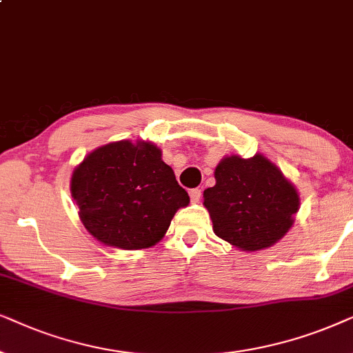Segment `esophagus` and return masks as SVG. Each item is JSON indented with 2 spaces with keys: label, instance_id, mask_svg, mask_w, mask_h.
Masks as SVG:
<instances>
[{
  "label": "esophagus",
  "instance_id": "obj_1",
  "mask_svg": "<svg viewBox=\"0 0 353 353\" xmlns=\"http://www.w3.org/2000/svg\"><path fill=\"white\" fill-rule=\"evenodd\" d=\"M189 194H190L192 203H199L200 199H201V190L200 189H192Z\"/></svg>",
  "mask_w": 353,
  "mask_h": 353
}]
</instances>
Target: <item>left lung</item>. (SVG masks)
Wrapping results in <instances>:
<instances>
[{
    "label": "left lung",
    "instance_id": "left-lung-1",
    "mask_svg": "<svg viewBox=\"0 0 353 353\" xmlns=\"http://www.w3.org/2000/svg\"><path fill=\"white\" fill-rule=\"evenodd\" d=\"M216 184L203 192L213 231L242 252H258L279 242L300 208L295 185L265 154H229L214 169Z\"/></svg>",
    "mask_w": 353,
    "mask_h": 353
}]
</instances>
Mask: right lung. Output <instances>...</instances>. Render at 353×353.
Segmentation results:
<instances>
[{"label": "right lung", "instance_id": "obj_1", "mask_svg": "<svg viewBox=\"0 0 353 353\" xmlns=\"http://www.w3.org/2000/svg\"><path fill=\"white\" fill-rule=\"evenodd\" d=\"M70 194L90 236L121 250L157 245L176 211L190 203L161 148L148 140L93 150L72 171Z\"/></svg>", "mask_w": 353, "mask_h": 353}]
</instances>
